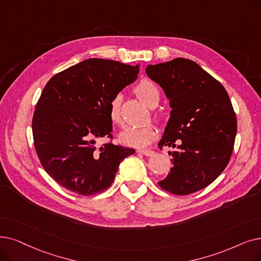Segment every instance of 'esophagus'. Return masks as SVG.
I'll return each instance as SVG.
<instances>
[{"mask_svg":"<svg viewBox=\"0 0 261 261\" xmlns=\"http://www.w3.org/2000/svg\"><path fill=\"white\" fill-rule=\"evenodd\" d=\"M138 152L146 156H152L154 154V151H152L151 149H139Z\"/></svg>","mask_w":261,"mask_h":261,"instance_id":"1","label":"esophagus"}]
</instances>
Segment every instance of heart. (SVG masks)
I'll list each match as a JSON object with an SVG mask.
<instances>
[{
  "label": "heart",
  "instance_id": "obj_1",
  "mask_svg": "<svg viewBox=\"0 0 261 261\" xmlns=\"http://www.w3.org/2000/svg\"><path fill=\"white\" fill-rule=\"evenodd\" d=\"M135 94L149 108L156 106L160 100V93L158 87L148 80H143L135 87ZM121 101L122 97L120 94H116L110 100L109 103V117L113 124L121 126L122 114H121ZM156 128L152 123H146L142 126H129L124 128L119 134L120 141L127 146L138 147L142 148L149 145L155 138Z\"/></svg>",
  "mask_w": 261,
  "mask_h": 261
}]
</instances>
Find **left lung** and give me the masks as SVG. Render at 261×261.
Returning a JSON list of instances; mask_svg holds the SVG:
<instances>
[{
    "label": "left lung",
    "instance_id": "obj_1",
    "mask_svg": "<svg viewBox=\"0 0 261 261\" xmlns=\"http://www.w3.org/2000/svg\"><path fill=\"white\" fill-rule=\"evenodd\" d=\"M146 73L160 85L172 108L159 148L173 149V168L158 185L175 195L205 189L227 166L237 117L224 86L195 62L178 58L149 65Z\"/></svg>",
    "mask_w": 261,
    "mask_h": 261
}]
</instances>
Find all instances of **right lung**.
<instances>
[{"label": "right lung", "mask_w": 261, "mask_h": 261, "mask_svg": "<svg viewBox=\"0 0 261 261\" xmlns=\"http://www.w3.org/2000/svg\"><path fill=\"white\" fill-rule=\"evenodd\" d=\"M139 65L90 59L53 75L34 111L32 129L39 161L63 188L83 196L108 189L134 149L112 143L110 100L137 80ZM107 137L109 142L97 146Z\"/></svg>", "instance_id": "add662e5"}]
</instances>
